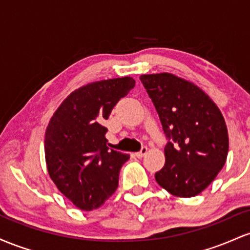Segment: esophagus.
<instances>
[{"instance_id":"1","label":"esophagus","mask_w":250,"mask_h":250,"mask_svg":"<svg viewBox=\"0 0 250 250\" xmlns=\"http://www.w3.org/2000/svg\"><path fill=\"white\" fill-rule=\"evenodd\" d=\"M147 153V147L146 146H143L142 148H140V151H138V152H136V156L138 157V158H142V157H144L145 155Z\"/></svg>"}]
</instances>
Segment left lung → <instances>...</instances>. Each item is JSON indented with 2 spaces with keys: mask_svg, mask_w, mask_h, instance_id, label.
Masks as SVG:
<instances>
[{
  "mask_svg": "<svg viewBox=\"0 0 250 250\" xmlns=\"http://www.w3.org/2000/svg\"><path fill=\"white\" fill-rule=\"evenodd\" d=\"M139 79L167 139L157 183L173 196L193 197L209 187L227 161L229 138L222 113L195 83L170 73Z\"/></svg>",
  "mask_w": 250,
  "mask_h": 250,
  "instance_id": "1",
  "label": "left lung"
}]
</instances>
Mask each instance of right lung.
<instances>
[{
	"label": "right lung",
	"instance_id": "add662e5",
	"mask_svg": "<svg viewBox=\"0 0 250 250\" xmlns=\"http://www.w3.org/2000/svg\"><path fill=\"white\" fill-rule=\"evenodd\" d=\"M133 78L95 81L72 92L50 118L44 136L48 173L77 208L102 207L118 188L130 156L108 150L104 119L134 87Z\"/></svg>",
	"mask_w": 250,
	"mask_h": 250
}]
</instances>
